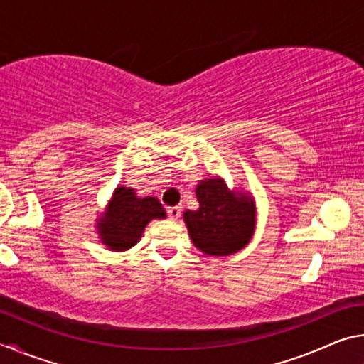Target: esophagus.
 <instances>
[{
    "label": "esophagus",
    "mask_w": 364,
    "mask_h": 364,
    "mask_svg": "<svg viewBox=\"0 0 364 364\" xmlns=\"http://www.w3.org/2000/svg\"><path fill=\"white\" fill-rule=\"evenodd\" d=\"M167 213H168V217H170V218L176 220V218L180 217V215H181V207H178V205H175V207H168V208H167Z\"/></svg>",
    "instance_id": "esophagus-1"
}]
</instances>
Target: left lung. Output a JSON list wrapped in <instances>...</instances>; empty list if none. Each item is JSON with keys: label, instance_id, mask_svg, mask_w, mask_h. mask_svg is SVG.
<instances>
[{"label": "left lung", "instance_id": "obj_1", "mask_svg": "<svg viewBox=\"0 0 364 364\" xmlns=\"http://www.w3.org/2000/svg\"><path fill=\"white\" fill-rule=\"evenodd\" d=\"M199 208L184 212V223L197 249L207 255H230L250 241L255 207L249 197H237L221 180H205L196 189Z\"/></svg>", "mask_w": 364, "mask_h": 364}]
</instances>
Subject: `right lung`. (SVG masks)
<instances>
[{"label": "right lung", "instance_id": "right-lung-1", "mask_svg": "<svg viewBox=\"0 0 364 364\" xmlns=\"http://www.w3.org/2000/svg\"><path fill=\"white\" fill-rule=\"evenodd\" d=\"M154 218H165L164 207L156 197L139 199L133 189L117 188L97 228L104 244L112 250H127L139 241L146 225Z\"/></svg>", "mask_w": 364, "mask_h": 364}]
</instances>
